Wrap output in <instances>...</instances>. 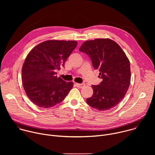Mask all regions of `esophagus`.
<instances>
[{"label": "esophagus", "instance_id": "34e87169", "mask_svg": "<svg viewBox=\"0 0 155 155\" xmlns=\"http://www.w3.org/2000/svg\"><path fill=\"white\" fill-rule=\"evenodd\" d=\"M75 85L77 87H80V88H82L85 86L84 83H75Z\"/></svg>", "mask_w": 155, "mask_h": 155}]
</instances>
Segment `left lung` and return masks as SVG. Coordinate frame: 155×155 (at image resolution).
<instances>
[{
  "instance_id": "obj_1",
  "label": "left lung",
  "mask_w": 155,
  "mask_h": 155,
  "mask_svg": "<svg viewBox=\"0 0 155 155\" xmlns=\"http://www.w3.org/2000/svg\"><path fill=\"white\" fill-rule=\"evenodd\" d=\"M79 50L88 55L102 81L92 85L93 94L86 99L93 108L104 111L114 108L124 98L130 83V62L121 48L109 38L84 41Z\"/></svg>"
}]
</instances>
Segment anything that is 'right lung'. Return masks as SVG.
<instances>
[{"instance_id":"add662e5","label":"right lung","mask_w":155,"mask_h":155,"mask_svg":"<svg viewBox=\"0 0 155 155\" xmlns=\"http://www.w3.org/2000/svg\"><path fill=\"white\" fill-rule=\"evenodd\" d=\"M77 46V41L47 40L35 46L26 58L22 68V81L29 99L41 108L61 102L73 87L57 77L56 71Z\"/></svg>"}]
</instances>
